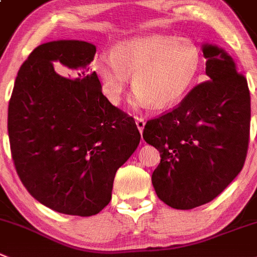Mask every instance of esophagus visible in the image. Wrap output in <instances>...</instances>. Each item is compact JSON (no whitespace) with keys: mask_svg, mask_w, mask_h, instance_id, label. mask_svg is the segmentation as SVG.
<instances>
[{"mask_svg":"<svg viewBox=\"0 0 257 257\" xmlns=\"http://www.w3.org/2000/svg\"><path fill=\"white\" fill-rule=\"evenodd\" d=\"M135 121H136V126H138L139 131H140V133L143 134L144 127H145V121H144L143 117H139V116L135 117Z\"/></svg>","mask_w":257,"mask_h":257,"instance_id":"34e87169","label":"esophagus"}]
</instances>
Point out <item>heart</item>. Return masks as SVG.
<instances>
[{
  "mask_svg": "<svg viewBox=\"0 0 257 257\" xmlns=\"http://www.w3.org/2000/svg\"><path fill=\"white\" fill-rule=\"evenodd\" d=\"M202 63V50L193 40L154 34L119 41L112 54L97 58L93 70L111 103L121 102L133 75V103L164 109L187 96Z\"/></svg>",
  "mask_w": 257,
  "mask_h": 257,
  "instance_id": "b5f03b06",
  "label": "heart"
}]
</instances>
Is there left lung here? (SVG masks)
Segmentation results:
<instances>
[{
    "instance_id": "obj_1",
    "label": "left lung",
    "mask_w": 257,
    "mask_h": 257,
    "mask_svg": "<svg viewBox=\"0 0 257 257\" xmlns=\"http://www.w3.org/2000/svg\"><path fill=\"white\" fill-rule=\"evenodd\" d=\"M209 80L177 107L149 119L143 138L160 153L153 185L175 209L203 206L221 194L245 164L250 139V90L224 50L203 46Z\"/></svg>"
}]
</instances>
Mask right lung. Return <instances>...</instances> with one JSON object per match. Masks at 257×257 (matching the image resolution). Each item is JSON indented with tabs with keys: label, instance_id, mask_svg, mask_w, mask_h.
I'll use <instances>...</instances> for the list:
<instances>
[{
	"label": "right lung",
	"instance_id": "right-lung-1",
	"mask_svg": "<svg viewBox=\"0 0 257 257\" xmlns=\"http://www.w3.org/2000/svg\"><path fill=\"white\" fill-rule=\"evenodd\" d=\"M94 54L96 46L79 40L39 45L9 103L17 175L41 204L70 216H94L109 203L117 169L141 138L135 119L102 93L89 68Z\"/></svg>",
	"mask_w": 257,
	"mask_h": 257
}]
</instances>
